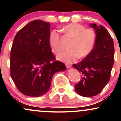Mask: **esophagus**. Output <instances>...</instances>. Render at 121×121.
Masks as SVG:
<instances>
[{
    "instance_id": "34e87169",
    "label": "esophagus",
    "mask_w": 121,
    "mask_h": 121,
    "mask_svg": "<svg viewBox=\"0 0 121 121\" xmlns=\"http://www.w3.org/2000/svg\"><path fill=\"white\" fill-rule=\"evenodd\" d=\"M65 65H66V67L68 68H70L72 67V64H69V63H66L65 64Z\"/></svg>"
}]
</instances>
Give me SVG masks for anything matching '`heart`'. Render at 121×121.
I'll list each match as a JSON object with an SVG mask.
<instances>
[{"label":"heart","mask_w":121,"mask_h":121,"mask_svg":"<svg viewBox=\"0 0 121 121\" xmlns=\"http://www.w3.org/2000/svg\"><path fill=\"white\" fill-rule=\"evenodd\" d=\"M62 30L73 38V40L69 47L70 49L58 53V59L70 63L80 57H85L92 52L96 41V35L93 30L86 29L84 26L78 23L66 25L62 28ZM49 44L53 53H57L60 49V34L57 30H53L50 32Z\"/></svg>","instance_id":"obj_1"}]
</instances>
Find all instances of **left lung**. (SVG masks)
Masks as SVG:
<instances>
[{"instance_id":"obj_1","label":"left lung","mask_w":121,"mask_h":121,"mask_svg":"<svg viewBox=\"0 0 121 121\" xmlns=\"http://www.w3.org/2000/svg\"><path fill=\"white\" fill-rule=\"evenodd\" d=\"M96 34L94 49L74 68L81 73V80L74 85L75 91L83 97L95 96L109 81L114 61V46L112 36L104 26L91 24Z\"/></svg>"}]
</instances>
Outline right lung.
I'll list each match as a JSON object with an SVG mask.
<instances>
[{
	"mask_svg": "<svg viewBox=\"0 0 121 121\" xmlns=\"http://www.w3.org/2000/svg\"><path fill=\"white\" fill-rule=\"evenodd\" d=\"M51 25L33 20L16 34L10 55L11 77L17 89L30 97H40L51 86L55 73L66 70L55 61L49 44Z\"/></svg>",
	"mask_w": 121,
	"mask_h": 121,
	"instance_id": "add662e5",
	"label": "right lung"
}]
</instances>
